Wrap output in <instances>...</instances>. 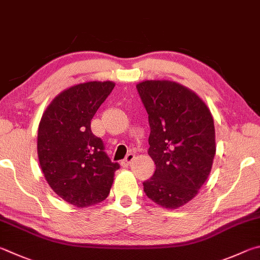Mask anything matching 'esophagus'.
<instances>
[{"label": "esophagus", "instance_id": "obj_1", "mask_svg": "<svg viewBox=\"0 0 260 260\" xmlns=\"http://www.w3.org/2000/svg\"><path fill=\"white\" fill-rule=\"evenodd\" d=\"M134 158H135V154H134V153H129V154H127V155L125 156L124 160L122 161V166H123V167H127V166L130 165L131 162L134 161Z\"/></svg>", "mask_w": 260, "mask_h": 260}]
</instances>
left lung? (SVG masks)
Segmentation results:
<instances>
[{"instance_id": "obj_1", "label": "left lung", "mask_w": 260, "mask_h": 260, "mask_svg": "<svg viewBox=\"0 0 260 260\" xmlns=\"http://www.w3.org/2000/svg\"><path fill=\"white\" fill-rule=\"evenodd\" d=\"M148 114V154L155 172L144 181L148 199L177 209L197 197L216 154L213 118L206 103L186 86L167 80L137 84Z\"/></svg>"}]
</instances>
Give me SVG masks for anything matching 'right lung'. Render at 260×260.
<instances>
[{"mask_svg": "<svg viewBox=\"0 0 260 260\" xmlns=\"http://www.w3.org/2000/svg\"><path fill=\"white\" fill-rule=\"evenodd\" d=\"M114 86L111 81L73 85L50 103L40 121L38 155L45 180L77 208L104 201L120 168L91 131V120Z\"/></svg>", "mask_w": 260, "mask_h": 260, "instance_id": "1", "label": "right lung"}]
</instances>
